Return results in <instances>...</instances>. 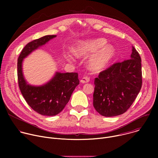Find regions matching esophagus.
Listing matches in <instances>:
<instances>
[{
	"mask_svg": "<svg viewBox=\"0 0 158 158\" xmlns=\"http://www.w3.org/2000/svg\"><path fill=\"white\" fill-rule=\"evenodd\" d=\"M90 81V78L87 76H84L81 79V83H87Z\"/></svg>",
	"mask_w": 158,
	"mask_h": 158,
	"instance_id": "obj_1",
	"label": "esophagus"
}]
</instances>
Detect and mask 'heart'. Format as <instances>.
<instances>
[{"label": "heart", "mask_w": 158, "mask_h": 158, "mask_svg": "<svg viewBox=\"0 0 158 158\" xmlns=\"http://www.w3.org/2000/svg\"><path fill=\"white\" fill-rule=\"evenodd\" d=\"M106 40L102 38L80 41L73 48V52L77 57H85L95 53L87 62L89 68L93 71L103 70L108 65L114 56V49L111 46H106ZM66 58L72 57L67 54Z\"/></svg>", "instance_id": "b5f03b06"}]
</instances>
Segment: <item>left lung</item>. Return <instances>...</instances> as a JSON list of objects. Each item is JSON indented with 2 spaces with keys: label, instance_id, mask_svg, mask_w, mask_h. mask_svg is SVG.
<instances>
[{
  "label": "left lung",
  "instance_id": "1",
  "mask_svg": "<svg viewBox=\"0 0 158 158\" xmlns=\"http://www.w3.org/2000/svg\"><path fill=\"white\" fill-rule=\"evenodd\" d=\"M93 106L106 117L121 115L131 107L142 86L141 59L132 47L131 59L112 64L94 79Z\"/></svg>",
  "mask_w": 158,
  "mask_h": 158
}]
</instances>
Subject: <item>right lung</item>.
Returning a JSON list of instances; mask_svg holds the SVG:
<instances>
[{"label":"right lung","instance_id":"right-lung-1","mask_svg":"<svg viewBox=\"0 0 158 158\" xmlns=\"http://www.w3.org/2000/svg\"><path fill=\"white\" fill-rule=\"evenodd\" d=\"M56 37V35H46L29 42L21 51L17 60V77L21 93L29 106L44 116H52L60 112L79 84L77 73L57 72L51 80L40 86L31 85L25 80L22 67L24 59Z\"/></svg>","mask_w":158,"mask_h":158}]
</instances>
